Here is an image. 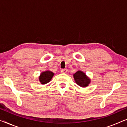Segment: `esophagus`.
<instances>
[{
	"label": "esophagus",
	"instance_id": "esophagus-1",
	"mask_svg": "<svg viewBox=\"0 0 127 127\" xmlns=\"http://www.w3.org/2000/svg\"><path fill=\"white\" fill-rule=\"evenodd\" d=\"M67 70L66 69H62L61 70V72L62 73H67Z\"/></svg>",
	"mask_w": 127,
	"mask_h": 127
}]
</instances>
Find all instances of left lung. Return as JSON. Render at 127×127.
<instances>
[{
  "mask_svg": "<svg viewBox=\"0 0 127 127\" xmlns=\"http://www.w3.org/2000/svg\"><path fill=\"white\" fill-rule=\"evenodd\" d=\"M73 77L76 83L80 87H86L90 83V80L87 77L86 74L81 71H77L73 74Z\"/></svg>",
  "mask_w": 127,
  "mask_h": 127,
  "instance_id": "obj_1",
  "label": "left lung"
}]
</instances>
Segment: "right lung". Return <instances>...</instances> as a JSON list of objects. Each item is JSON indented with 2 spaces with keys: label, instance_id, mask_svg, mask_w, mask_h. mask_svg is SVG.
I'll use <instances>...</instances> for the list:
<instances>
[{
  "label": "right lung",
  "instance_id": "add662e5",
  "mask_svg": "<svg viewBox=\"0 0 127 127\" xmlns=\"http://www.w3.org/2000/svg\"><path fill=\"white\" fill-rule=\"evenodd\" d=\"M54 73L50 71H46L41 73L39 77V81L42 84H45L49 82L53 77Z\"/></svg>",
  "mask_w": 127,
  "mask_h": 127
}]
</instances>
